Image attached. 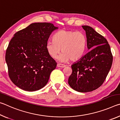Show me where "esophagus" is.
Here are the masks:
<instances>
[{
  "label": "esophagus",
  "instance_id": "1",
  "mask_svg": "<svg viewBox=\"0 0 120 120\" xmlns=\"http://www.w3.org/2000/svg\"><path fill=\"white\" fill-rule=\"evenodd\" d=\"M57 67H60V68H64L66 67V65L63 64H57Z\"/></svg>",
  "mask_w": 120,
  "mask_h": 120
}]
</instances>
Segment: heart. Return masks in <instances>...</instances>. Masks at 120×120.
<instances>
[{"mask_svg": "<svg viewBox=\"0 0 120 120\" xmlns=\"http://www.w3.org/2000/svg\"><path fill=\"white\" fill-rule=\"evenodd\" d=\"M53 39L46 42V51L52 58H56L61 49L62 53L58 58L61 61L79 59L84 54L87 45L86 35L79 31L60 30L54 34Z\"/></svg>", "mask_w": 120, "mask_h": 120, "instance_id": "1", "label": "heart"}]
</instances>
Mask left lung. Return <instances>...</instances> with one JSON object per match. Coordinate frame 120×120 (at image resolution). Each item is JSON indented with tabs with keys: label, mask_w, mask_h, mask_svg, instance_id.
<instances>
[{
	"label": "left lung",
	"mask_w": 120,
	"mask_h": 120,
	"mask_svg": "<svg viewBox=\"0 0 120 120\" xmlns=\"http://www.w3.org/2000/svg\"><path fill=\"white\" fill-rule=\"evenodd\" d=\"M87 38L88 52L71 65L68 84L81 93L92 92L106 79L113 62L110 46L106 38L89 26H82Z\"/></svg>",
	"instance_id": "8db88e82"
}]
</instances>
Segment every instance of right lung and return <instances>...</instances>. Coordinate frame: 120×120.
<instances>
[{"mask_svg": "<svg viewBox=\"0 0 120 120\" xmlns=\"http://www.w3.org/2000/svg\"><path fill=\"white\" fill-rule=\"evenodd\" d=\"M58 27L49 23H34L16 32L6 52L9 77L16 86L33 92L45 86L56 62L46 51L50 35Z\"/></svg>", "mask_w": 120, "mask_h": 120, "instance_id": "right-lung-1", "label": "right lung"}]
</instances>
